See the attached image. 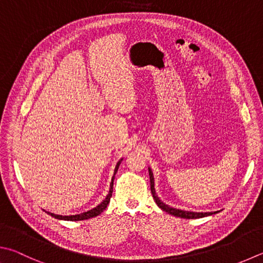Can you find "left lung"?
<instances>
[{
  "label": "left lung",
  "instance_id": "left-lung-1",
  "mask_svg": "<svg viewBox=\"0 0 263 263\" xmlns=\"http://www.w3.org/2000/svg\"><path fill=\"white\" fill-rule=\"evenodd\" d=\"M149 171V180H151V192L153 198H154L155 202L157 206H159L162 211L166 212L168 214L174 215V216H177V217H181V218H189V219H192V218H201V217H206L209 216V215H213V214H216L217 212H214V213H193V212H185V211H179V209H175V208H171L169 206H166L163 202L161 201V200L157 198V195L155 193V189H154V177H153V174L151 169L148 170Z\"/></svg>",
  "mask_w": 263,
  "mask_h": 263
}]
</instances>
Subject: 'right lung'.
Wrapping results in <instances>:
<instances>
[{
    "label": "right lung",
    "instance_id": "add662e5",
    "mask_svg": "<svg viewBox=\"0 0 263 263\" xmlns=\"http://www.w3.org/2000/svg\"><path fill=\"white\" fill-rule=\"evenodd\" d=\"M119 164H121V162H118L116 168H115V174H114V177H112V181L110 184V191H109V193L107 195V198L103 200V202H101L99 204L98 207H95L94 209H92V211H89L87 213H83V214H79V215H71V216H62V215H56V214H52V213H49L47 212V214L51 215L52 217L55 218H59V219H66V221H83V219H88V218H92V217H95V216H99L100 214H101L104 209L107 208L109 201H110V198L112 195V186H114V179H115V175L117 173L118 170V166Z\"/></svg>",
    "mask_w": 263,
    "mask_h": 263
}]
</instances>
